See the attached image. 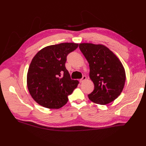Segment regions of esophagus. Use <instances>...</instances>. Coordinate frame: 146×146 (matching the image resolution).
<instances>
[{
  "instance_id": "34e87169",
  "label": "esophagus",
  "mask_w": 146,
  "mask_h": 146,
  "mask_svg": "<svg viewBox=\"0 0 146 146\" xmlns=\"http://www.w3.org/2000/svg\"><path fill=\"white\" fill-rule=\"evenodd\" d=\"M86 80V76H83V77H82V79H80V82H83L84 81H85V80Z\"/></svg>"
}]
</instances>
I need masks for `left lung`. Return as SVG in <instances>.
I'll use <instances>...</instances> for the list:
<instances>
[{"instance_id":"obj_1","label":"left lung","mask_w":146,"mask_h":146,"mask_svg":"<svg viewBox=\"0 0 146 146\" xmlns=\"http://www.w3.org/2000/svg\"><path fill=\"white\" fill-rule=\"evenodd\" d=\"M79 48L88 62L90 78L94 90L88 95L92 102L106 105L122 93L125 82L123 65L113 52L103 44L80 43Z\"/></svg>"}]
</instances>
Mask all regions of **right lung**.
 <instances>
[{
	"instance_id": "1",
	"label": "right lung",
	"mask_w": 146,
	"mask_h": 146,
	"mask_svg": "<svg viewBox=\"0 0 146 146\" xmlns=\"http://www.w3.org/2000/svg\"><path fill=\"white\" fill-rule=\"evenodd\" d=\"M78 44L64 42L41 49L31 63L27 75L29 94L41 106L60 108L67 103L68 95L78 86V80H71L65 67L66 56Z\"/></svg>"
}]
</instances>
